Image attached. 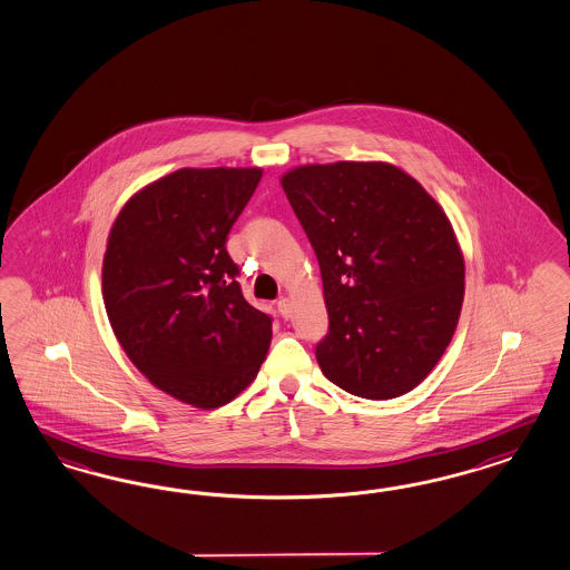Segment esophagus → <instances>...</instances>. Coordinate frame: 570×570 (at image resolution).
<instances>
[{"mask_svg":"<svg viewBox=\"0 0 570 570\" xmlns=\"http://www.w3.org/2000/svg\"><path fill=\"white\" fill-rule=\"evenodd\" d=\"M277 311H279V315H282L284 320H291V317H293V305H291V301L284 298V296L277 301Z\"/></svg>","mask_w":570,"mask_h":570,"instance_id":"obj_1","label":"esophagus"}]
</instances>
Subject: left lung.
Listing matches in <instances>:
<instances>
[{"label": "left lung", "mask_w": 570, "mask_h": 570, "mask_svg": "<svg viewBox=\"0 0 570 570\" xmlns=\"http://www.w3.org/2000/svg\"><path fill=\"white\" fill-rule=\"evenodd\" d=\"M282 186L322 269L325 377L370 401L411 392L461 315L464 262L446 214L415 178L377 161L301 166Z\"/></svg>", "instance_id": "obj_1"}]
</instances>
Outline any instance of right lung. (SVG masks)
I'll return each mask as SVG.
<instances>
[{
	"label": "right lung",
	"mask_w": 570,
	"mask_h": 570,
	"mask_svg": "<svg viewBox=\"0 0 570 570\" xmlns=\"http://www.w3.org/2000/svg\"><path fill=\"white\" fill-rule=\"evenodd\" d=\"M259 180V168L178 169L128 200L109 232L116 338L151 384L199 409L236 399L272 342V317L246 303L226 248Z\"/></svg>",
	"instance_id": "obj_1"
}]
</instances>
